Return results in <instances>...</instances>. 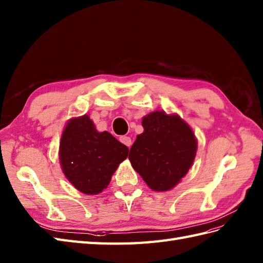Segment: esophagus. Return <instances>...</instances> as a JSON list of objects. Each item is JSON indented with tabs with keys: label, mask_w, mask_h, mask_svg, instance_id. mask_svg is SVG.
<instances>
[{
	"label": "esophagus",
	"mask_w": 263,
	"mask_h": 263,
	"mask_svg": "<svg viewBox=\"0 0 263 263\" xmlns=\"http://www.w3.org/2000/svg\"><path fill=\"white\" fill-rule=\"evenodd\" d=\"M119 140L121 143H123L124 145H126L127 147H130L132 146V138L128 137V136H121L119 138Z\"/></svg>",
	"instance_id": "esophagus-1"
}]
</instances>
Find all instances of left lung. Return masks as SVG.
I'll return each mask as SVG.
<instances>
[{
	"label": "left lung",
	"mask_w": 263,
	"mask_h": 263,
	"mask_svg": "<svg viewBox=\"0 0 263 263\" xmlns=\"http://www.w3.org/2000/svg\"><path fill=\"white\" fill-rule=\"evenodd\" d=\"M144 133L129 151L134 170L154 191H168L193 164L196 139L190 126L176 115L154 111L143 118Z\"/></svg>",
	"instance_id": "8db88e82"
}]
</instances>
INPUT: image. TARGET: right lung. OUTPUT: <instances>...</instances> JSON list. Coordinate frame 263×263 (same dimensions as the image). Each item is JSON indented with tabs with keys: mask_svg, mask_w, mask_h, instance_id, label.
<instances>
[{
	"mask_svg": "<svg viewBox=\"0 0 263 263\" xmlns=\"http://www.w3.org/2000/svg\"><path fill=\"white\" fill-rule=\"evenodd\" d=\"M128 147L108 132L98 133L87 115L73 118L63 130L60 163L66 177L85 194H98L126 159Z\"/></svg>",
	"mask_w": 263,
	"mask_h": 263,
	"instance_id": "1",
	"label": "right lung"
}]
</instances>
